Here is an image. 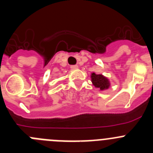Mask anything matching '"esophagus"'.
Returning <instances> with one entry per match:
<instances>
[{
	"mask_svg": "<svg viewBox=\"0 0 153 153\" xmlns=\"http://www.w3.org/2000/svg\"><path fill=\"white\" fill-rule=\"evenodd\" d=\"M70 68L72 69V70H76V69H78V66L77 65H73L70 67Z\"/></svg>",
	"mask_w": 153,
	"mask_h": 153,
	"instance_id": "obj_1",
	"label": "esophagus"
}]
</instances>
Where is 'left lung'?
<instances>
[{"instance_id":"8db88e82","label":"left lung","mask_w":153,"mask_h":153,"mask_svg":"<svg viewBox=\"0 0 153 153\" xmlns=\"http://www.w3.org/2000/svg\"><path fill=\"white\" fill-rule=\"evenodd\" d=\"M91 81L93 86L101 91L107 90L110 86L109 79H107L102 74H96L95 73H92Z\"/></svg>"}]
</instances>
